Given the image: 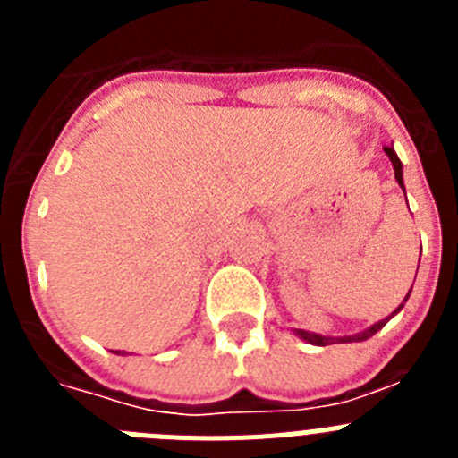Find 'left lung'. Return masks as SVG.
Returning a JSON list of instances; mask_svg holds the SVG:
<instances>
[{"instance_id": "left-lung-1", "label": "left lung", "mask_w": 458, "mask_h": 458, "mask_svg": "<svg viewBox=\"0 0 458 458\" xmlns=\"http://www.w3.org/2000/svg\"><path fill=\"white\" fill-rule=\"evenodd\" d=\"M386 153H387V157H390L392 167H394V179H396V183L402 185V190H403V172H402V160H399V157H396L394 148H392V147H386ZM403 194H406V190H403ZM408 295H411V291H408ZM408 295H406V298H403V302L408 301ZM403 302H402V305H399V307H396L394 311H392L390 317H387V318H383V321H378V323H374V326H371V327H367L365 333L349 335V337H323V335H317V333H307V330H295V335H298V337H301V339H305L307 344H314V346H327V344H346V342H365V339H369L371 335H376V333H378L380 327L386 326V323L390 321L392 317H394L396 311L402 310V307H403Z\"/></svg>"}]
</instances>
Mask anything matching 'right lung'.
<instances>
[{"label":"right lung","mask_w":458,"mask_h":458,"mask_svg":"<svg viewBox=\"0 0 458 458\" xmlns=\"http://www.w3.org/2000/svg\"><path fill=\"white\" fill-rule=\"evenodd\" d=\"M123 353H125V351H123ZM123 353H119V351H116V355H123Z\"/></svg>","instance_id":"obj_1"}]
</instances>
